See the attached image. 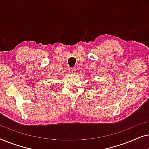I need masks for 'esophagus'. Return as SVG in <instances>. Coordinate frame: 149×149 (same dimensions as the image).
<instances>
[{
  "label": "esophagus",
  "instance_id": "1",
  "mask_svg": "<svg viewBox=\"0 0 149 149\" xmlns=\"http://www.w3.org/2000/svg\"><path fill=\"white\" fill-rule=\"evenodd\" d=\"M68 72L69 73H70V74H75V73H76V70H75L74 68H69Z\"/></svg>",
  "mask_w": 149,
  "mask_h": 149
}]
</instances>
